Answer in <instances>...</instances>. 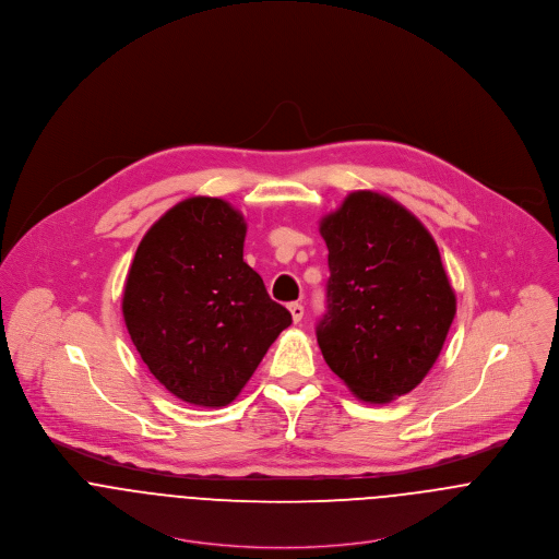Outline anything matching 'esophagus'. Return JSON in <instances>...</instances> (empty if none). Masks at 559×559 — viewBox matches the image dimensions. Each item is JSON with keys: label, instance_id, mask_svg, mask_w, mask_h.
<instances>
[{"label": "esophagus", "instance_id": "obj_1", "mask_svg": "<svg viewBox=\"0 0 559 559\" xmlns=\"http://www.w3.org/2000/svg\"><path fill=\"white\" fill-rule=\"evenodd\" d=\"M288 310H290V317H293L295 322H299V320L304 319V306H301V304H290Z\"/></svg>", "mask_w": 559, "mask_h": 559}]
</instances>
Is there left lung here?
I'll return each instance as SVG.
<instances>
[{
    "label": "left lung",
    "mask_w": 559,
    "mask_h": 559,
    "mask_svg": "<svg viewBox=\"0 0 559 559\" xmlns=\"http://www.w3.org/2000/svg\"><path fill=\"white\" fill-rule=\"evenodd\" d=\"M329 249L326 312L317 337L326 366L364 402L415 390L456 314L441 253L421 222L377 191H353L320 219Z\"/></svg>",
    "instance_id": "obj_1"
}]
</instances>
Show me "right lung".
Segmentation results:
<instances>
[{"label":"right lung","instance_id":"obj_1","mask_svg":"<svg viewBox=\"0 0 559 559\" xmlns=\"http://www.w3.org/2000/svg\"><path fill=\"white\" fill-rule=\"evenodd\" d=\"M245 233L226 200H182L144 235L127 275L122 314L140 357L195 406L237 399L293 322L242 260Z\"/></svg>","mask_w":559,"mask_h":559}]
</instances>
